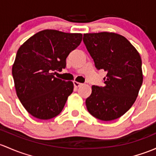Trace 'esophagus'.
I'll use <instances>...</instances> for the list:
<instances>
[{
    "label": "esophagus",
    "instance_id": "34e87169",
    "mask_svg": "<svg viewBox=\"0 0 156 156\" xmlns=\"http://www.w3.org/2000/svg\"><path fill=\"white\" fill-rule=\"evenodd\" d=\"M73 84H74V86L75 87H81V85H82V83H79V82H77V81H73Z\"/></svg>",
    "mask_w": 156,
    "mask_h": 156
}]
</instances>
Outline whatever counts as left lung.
Returning a JSON list of instances; mask_svg holds the SVG:
<instances>
[{"label": "left lung", "instance_id": "8db88e82", "mask_svg": "<svg viewBox=\"0 0 156 156\" xmlns=\"http://www.w3.org/2000/svg\"><path fill=\"white\" fill-rule=\"evenodd\" d=\"M83 41L96 68L107 72L104 87L92 86L86 99L87 111L101 120H114L127 112L137 99L143 83L141 58L119 34H85Z\"/></svg>", "mask_w": 156, "mask_h": 156}]
</instances>
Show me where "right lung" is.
<instances>
[{
    "label": "right lung",
    "instance_id": "right-lung-1",
    "mask_svg": "<svg viewBox=\"0 0 156 156\" xmlns=\"http://www.w3.org/2000/svg\"><path fill=\"white\" fill-rule=\"evenodd\" d=\"M82 40L81 34L39 31L21 45L12 73L17 96L26 111L40 119L55 117L73 91V83L54 76Z\"/></svg>",
    "mask_w": 156,
    "mask_h": 156
}]
</instances>
